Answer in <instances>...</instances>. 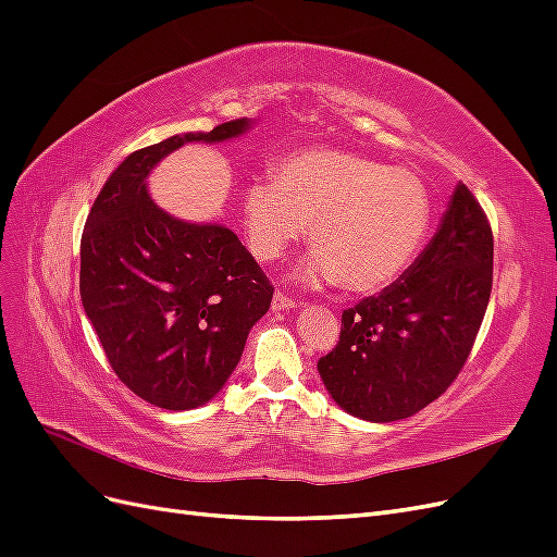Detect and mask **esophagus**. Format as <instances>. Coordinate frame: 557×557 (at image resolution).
<instances>
[{
    "instance_id": "1",
    "label": "esophagus",
    "mask_w": 557,
    "mask_h": 557,
    "mask_svg": "<svg viewBox=\"0 0 557 557\" xmlns=\"http://www.w3.org/2000/svg\"><path fill=\"white\" fill-rule=\"evenodd\" d=\"M295 307H297V301L293 297H288V295H283V293H276L274 299H272V309L274 311H290Z\"/></svg>"
}]
</instances>
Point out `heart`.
I'll use <instances>...</instances> for the list:
<instances>
[{"label":"heart","instance_id":"obj_1","mask_svg":"<svg viewBox=\"0 0 557 557\" xmlns=\"http://www.w3.org/2000/svg\"><path fill=\"white\" fill-rule=\"evenodd\" d=\"M242 213L260 260L281 258L309 227L315 258L301 278L374 295L418 258L432 199L425 181L404 166L339 148H307L276 164L274 183H250Z\"/></svg>","mask_w":557,"mask_h":557}]
</instances>
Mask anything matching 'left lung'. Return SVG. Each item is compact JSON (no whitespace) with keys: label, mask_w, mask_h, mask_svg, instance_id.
Masks as SVG:
<instances>
[{"label":"left lung","mask_w":557,"mask_h":557,"mask_svg":"<svg viewBox=\"0 0 557 557\" xmlns=\"http://www.w3.org/2000/svg\"><path fill=\"white\" fill-rule=\"evenodd\" d=\"M493 290V230L465 183L432 242L393 285L342 313L318 374L339 407L372 423L425 409L460 374Z\"/></svg>","instance_id":"left-lung-1"}]
</instances>
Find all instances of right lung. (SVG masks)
I'll return each instance as SVG.
<instances>
[{"instance_id": "add662e5", "label": "right lung", "mask_w": 557, "mask_h": 557, "mask_svg": "<svg viewBox=\"0 0 557 557\" xmlns=\"http://www.w3.org/2000/svg\"><path fill=\"white\" fill-rule=\"evenodd\" d=\"M250 125L239 117L134 150L83 230V309L117 379L166 411L197 409L223 391L274 288L237 234L162 211L146 178L176 148L237 139Z\"/></svg>"}]
</instances>
